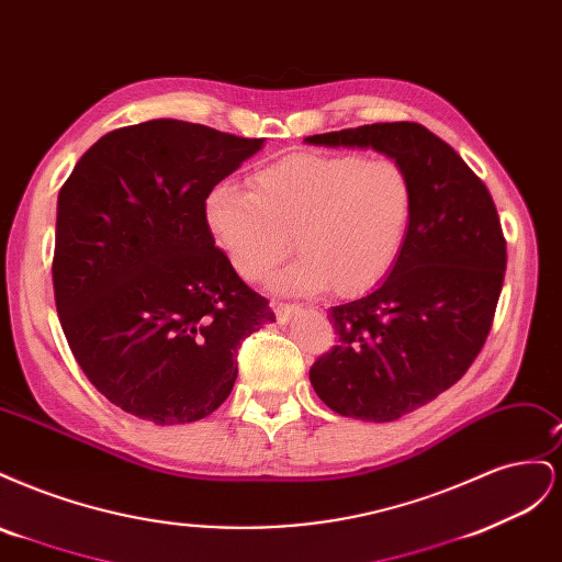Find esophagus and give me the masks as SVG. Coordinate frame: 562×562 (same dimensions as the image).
Segmentation results:
<instances>
[{
    "label": "esophagus",
    "mask_w": 562,
    "mask_h": 562,
    "mask_svg": "<svg viewBox=\"0 0 562 562\" xmlns=\"http://www.w3.org/2000/svg\"><path fill=\"white\" fill-rule=\"evenodd\" d=\"M271 307H274V314H277V321L279 323H288L291 321L297 312H300V307L297 304H283V302H274L271 304Z\"/></svg>",
    "instance_id": "1"
}]
</instances>
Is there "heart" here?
<instances>
[{
	"label": "heart",
	"mask_w": 562,
	"mask_h": 562,
	"mask_svg": "<svg viewBox=\"0 0 562 562\" xmlns=\"http://www.w3.org/2000/svg\"><path fill=\"white\" fill-rule=\"evenodd\" d=\"M415 213V187L396 159L302 151L250 176V192L217 184L203 201L215 246L255 281L295 246V262L267 279L285 295L333 288L361 295L398 262Z\"/></svg>",
	"instance_id": "1"
}]
</instances>
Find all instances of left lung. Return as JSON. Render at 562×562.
Wrapping results in <instances>:
<instances>
[{
	"instance_id": "left-lung-1",
	"label": "left lung",
	"mask_w": 562,
	"mask_h": 562,
	"mask_svg": "<svg viewBox=\"0 0 562 562\" xmlns=\"http://www.w3.org/2000/svg\"><path fill=\"white\" fill-rule=\"evenodd\" d=\"M304 143L375 149L403 164L415 187L398 262L375 291L328 310L339 339L310 370L330 411L394 422L450 389L485 345L506 271L495 201L464 159L422 124H368Z\"/></svg>"
}]
</instances>
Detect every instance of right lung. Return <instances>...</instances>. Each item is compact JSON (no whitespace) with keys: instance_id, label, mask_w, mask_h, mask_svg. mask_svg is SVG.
Segmentation results:
<instances>
[{"instance_id":"obj_1","label":"right lung","mask_w":562,"mask_h":562,"mask_svg":"<svg viewBox=\"0 0 562 562\" xmlns=\"http://www.w3.org/2000/svg\"><path fill=\"white\" fill-rule=\"evenodd\" d=\"M262 138L151 119L103 135L58 194L54 293L91 384L124 413L190 424L225 403L236 347L277 321L203 220Z\"/></svg>"}]
</instances>
